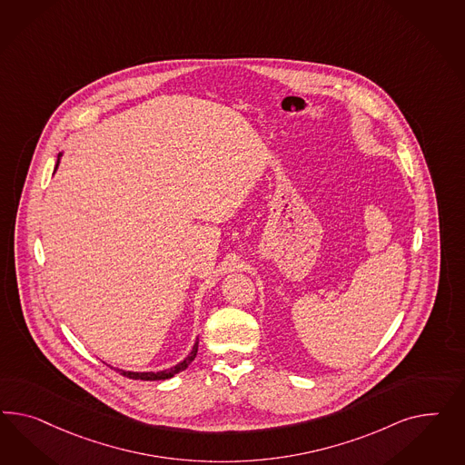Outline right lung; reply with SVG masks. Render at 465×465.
Here are the masks:
<instances>
[{"instance_id": "right-lung-1", "label": "right lung", "mask_w": 465, "mask_h": 465, "mask_svg": "<svg viewBox=\"0 0 465 465\" xmlns=\"http://www.w3.org/2000/svg\"><path fill=\"white\" fill-rule=\"evenodd\" d=\"M61 156H63V152H59V155H57L56 169H54V172H56L57 167H59V160H61ZM197 346H199V339L194 341L193 350H191V352L183 358L181 363H177L175 366H170L167 370H160V371H127V370H121V368H114V366L111 365L109 366L114 368V370H117L121 375H124L127 379H133V381H167V379H172L173 375H177V373L183 371L187 366L191 365V363L194 361V358H196L197 354Z\"/></svg>"}]
</instances>
